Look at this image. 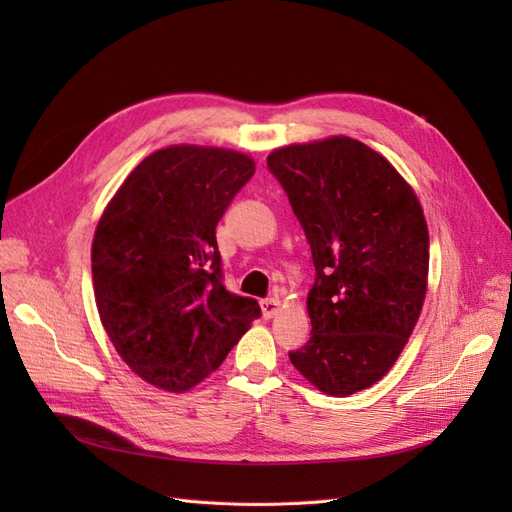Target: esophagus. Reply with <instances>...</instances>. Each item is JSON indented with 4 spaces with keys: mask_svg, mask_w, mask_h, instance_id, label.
I'll use <instances>...</instances> for the list:
<instances>
[{
    "mask_svg": "<svg viewBox=\"0 0 512 512\" xmlns=\"http://www.w3.org/2000/svg\"><path fill=\"white\" fill-rule=\"evenodd\" d=\"M260 309H262V318L269 320V318L277 316V312H280V299L271 297V299L260 301Z\"/></svg>",
    "mask_w": 512,
    "mask_h": 512,
    "instance_id": "obj_1",
    "label": "esophagus"
}]
</instances>
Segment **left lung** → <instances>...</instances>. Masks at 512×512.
Here are the masks:
<instances>
[{"label":"left lung","mask_w":512,"mask_h":512,"mask_svg":"<svg viewBox=\"0 0 512 512\" xmlns=\"http://www.w3.org/2000/svg\"><path fill=\"white\" fill-rule=\"evenodd\" d=\"M267 164L316 267L312 337L290 363L324 395L369 389L399 359L425 303L423 207L389 160L350 136L280 147Z\"/></svg>","instance_id":"obj_1"}]
</instances>
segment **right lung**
<instances>
[{
	"instance_id": "1",
	"label": "right lung",
	"mask_w": 512,
	"mask_h": 512,
	"mask_svg": "<svg viewBox=\"0 0 512 512\" xmlns=\"http://www.w3.org/2000/svg\"><path fill=\"white\" fill-rule=\"evenodd\" d=\"M256 170L241 151H153L106 205L91 243L102 327L138 378L185 393L222 365L260 316L222 284L215 226Z\"/></svg>"
}]
</instances>
